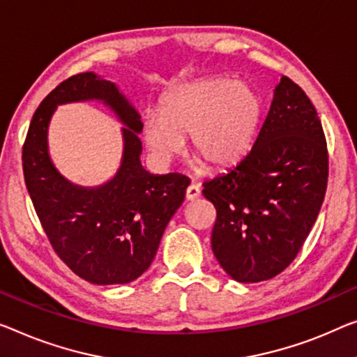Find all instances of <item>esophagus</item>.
<instances>
[{"label": "esophagus", "mask_w": 357, "mask_h": 357, "mask_svg": "<svg viewBox=\"0 0 357 357\" xmlns=\"http://www.w3.org/2000/svg\"><path fill=\"white\" fill-rule=\"evenodd\" d=\"M199 197H200V188L197 184H190L188 190H185V199L192 202L199 199Z\"/></svg>", "instance_id": "34e87169"}]
</instances>
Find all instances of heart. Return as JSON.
<instances>
[{
    "instance_id": "b5f03b06",
    "label": "heart",
    "mask_w": 357,
    "mask_h": 357,
    "mask_svg": "<svg viewBox=\"0 0 357 357\" xmlns=\"http://www.w3.org/2000/svg\"><path fill=\"white\" fill-rule=\"evenodd\" d=\"M264 116L263 96L252 84L231 77H206L173 88L162 109L144 119V139L160 162L194 153L213 169H229L245 158Z\"/></svg>"
}]
</instances>
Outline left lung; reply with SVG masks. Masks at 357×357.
I'll return each mask as SVG.
<instances>
[{"instance_id": "1", "label": "left lung", "mask_w": 357, "mask_h": 357, "mask_svg": "<svg viewBox=\"0 0 357 357\" xmlns=\"http://www.w3.org/2000/svg\"><path fill=\"white\" fill-rule=\"evenodd\" d=\"M328 178L324 130L306 93L282 77L248 155L204 184L216 208L213 253L234 280L273 279L314 226Z\"/></svg>"}]
</instances>
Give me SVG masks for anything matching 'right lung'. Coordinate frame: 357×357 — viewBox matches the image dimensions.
Masks as SVG:
<instances>
[{"mask_svg": "<svg viewBox=\"0 0 357 357\" xmlns=\"http://www.w3.org/2000/svg\"><path fill=\"white\" fill-rule=\"evenodd\" d=\"M99 100L126 126L124 153L114 178L96 188L73 185L56 172L47 130L57 105ZM141 115L115 83L84 72L46 96L30 121L22 149L26 190L59 258L79 278L98 285L128 284L152 264L160 238L183 205L188 178L151 174L141 165Z\"/></svg>", "mask_w": 357, "mask_h": 357, "instance_id": "add662e5", "label": "right lung"}]
</instances>
